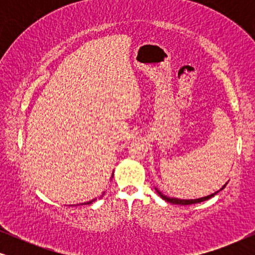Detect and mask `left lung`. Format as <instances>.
<instances>
[{
    "instance_id": "obj_1",
    "label": "left lung",
    "mask_w": 255,
    "mask_h": 255,
    "mask_svg": "<svg viewBox=\"0 0 255 255\" xmlns=\"http://www.w3.org/2000/svg\"><path fill=\"white\" fill-rule=\"evenodd\" d=\"M228 183H225L224 186H223L221 189H219L218 191H215L214 194H211V195H208V196H204V197H201V198H194V200H181V198H175V197H168V196H166V195H163L161 191H159L158 189H156L155 188V190H156V193H158L160 196H161L163 200L165 201H167V202H169V203H173V204H179V205H190V204H195V203H201V202H204V201H207V200H209V198H211V197H214L216 194H218L219 191L221 190H223L225 188V186Z\"/></svg>"
}]
</instances>
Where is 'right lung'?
Here are the masks:
<instances>
[{
    "mask_svg": "<svg viewBox=\"0 0 255 255\" xmlns=\"http://www.w3.org/2000/svg\"><path fill=\"white\" fill-rule=\"evenodd\" d=\"M113 176H114V173H113ZM94 201H96V198H94V200L89 201V202H85V203H81V205H83V204H90V203H93Z\"/></svg>",
    "mask_w": 255,
    "mask_h": 255,
    "instance_id": "1",
    "label": "right lung"
}]
</instances>
